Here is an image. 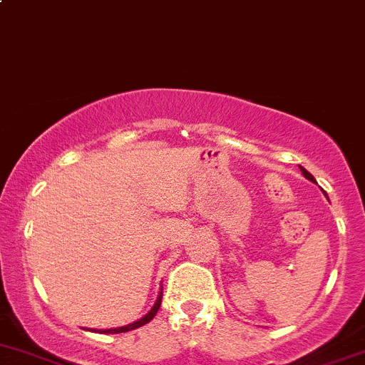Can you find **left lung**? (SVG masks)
I'll return each mask as SVG.
<instances>
[{
    "label": "left lung",
    "mask_w": 365,
    "mask_h": 365,
    "mask_svg": "<svg viewBox=\"0 0 365 365\" xmlns=\"http://www.w3.org/2000/svg\"><path fill=\"white\" fill-rule=\"evenodd\" d=\"M300 171H302V175L305 176V178H307V180H311V182H316V180H314V176H312L311 173L307 171V169H305V168H302V165H300ZM323 194H325V196H327V192H323Z\"/></svg>",
    "instance_id": "1"
}]
</instances>
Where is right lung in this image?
Returning a JSON list of instances; mask_svg holds the SVG:
<instances>
[{
	"mask_svg": "<svg viewBox=\"0 0 365 365\" xmlns=\"http://www.w3.org/2000/svg\"><path fill=\"white\" fill-rule=\"evenodd\" d=\"M160 302H162V289H160L159 297H157L155 304H153V307L150 309V311L146 312V314L143 316L141 319H138V322H134V323H128V325H125V327H118V329L93 330V332H101V334H121V332H130V330H134V329H139V327L146 325V323H150V322H152L153 318H155L157 311H159V307H160Z\"/></svg>",
	"mask_w": 365,
	"mask_h": 365,
	"instance_id": "obj_1",
	"label": "right lung"
}]
</instances>
